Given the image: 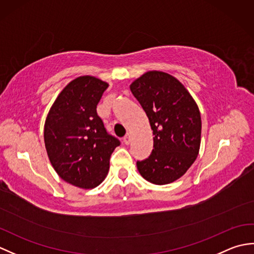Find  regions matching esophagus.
I'll return each instance as SVG.
<instances>
[{
    "label": "esophagus",
    "instance_id": "1",
    "mask_svg": "<svg viewBox=\"0 0 254 254\" xmlns=\"http://www.w3.org/2000/svg\"><path fill=\"white\" fill-rule=\"evenodd\" d=\"M131 142V133H127V135L123 137V143L124 144H130Z\"/></svg>",
    "mask_w": 254,
    "mask_h": 254
}]
</instances>
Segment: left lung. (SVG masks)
Listing matches in <instances>:
<instances>
[{
	"instance_id": "left-lung-1",
	"label": "left lung",
	"mask_w": 254,
	"mask_h": 254,
	"mask_svg": "<svg viewBox=\"0 0 254 254\" xmlns=\"http://www.w3.org/2000/svg\"><path fill=\"white\" fill-rule=\"evenodd\" d=\"M130 88L154 134L152 154L137 161V169L154 185H168L185 175L197 157L202 128L197 105L179 80L164 72L145 73Z\"/></svg>"
}]
</instances>
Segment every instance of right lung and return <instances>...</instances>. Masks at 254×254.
I'll use <instances>...</instances> for the list:
<instances>
[{
	"instance_id": "add662e5",
	"label": "right lung",
	"mask_w": 254,
	"mask_h": 254,
	"mask_svg": "<svg viewBox=\"0 0 254 254\" xmlns=\"http://www.w3.org/2000/svg\"><path fill=\"white\" fill-rule=\"evenodd\" d=\"M108 86L88 75L75 78L58 96L46 119L48 157L57 174L75 187L100 185L109 171L111 154L120 145L97 115Z\"/></svg>"
}]
</instances>
